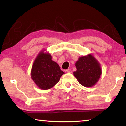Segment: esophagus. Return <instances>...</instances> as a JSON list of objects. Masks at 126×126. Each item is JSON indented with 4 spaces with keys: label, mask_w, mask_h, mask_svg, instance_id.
I'll return each instance as SVG.
<instances>
[{
    "label": "esophagus",
    "mask_w": 126,
    "mask_h": 126,
    "mask_svg": "<svg viewBox=\"0 0 126 126\" xmlns=\"http://www.w3.org/2000/svg\"><path fill=\"white\" fill-rule=\"evenodd\" d=\"M66 72H67V73H72V71H71V69H68L66 70Z\"/></svg>",
    "instance_id": "obj_1"
}]
</instances>
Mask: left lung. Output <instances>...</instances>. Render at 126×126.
<instances>
[{"label":"left lung","mask_w":126,"mask_h":126,"mask_svg":"<svg viewBox=\"0 0 126 126\" xmlns=\"http://www.w3.org/2000/svg\"><path fill=\"white\" fill-rule=\"evenodd\" d=\"M75 65L77 71L73 75L83 86L93 87L99 80L102 74L101 65L91 54L79 57Z\"/></svg>","instance_id":"8db88e82"}]
</instances>
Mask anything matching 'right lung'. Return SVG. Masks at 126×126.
<instances>
[{"label": "right lung", "instance_id": "right-lung-1", "mask_svg": "<svg viewBox=\"0 0 126 126\" xmlns=\"http://www.w3.org/2000/svg\"><path fill=\"white\" fill-rule=\"evenodd\" d=\"M42 50L36 57L31 73V78L40 89L47 90L54 87L64 74L53 61L50 53Z\"/></svg>", "mask_w": 126, "mask_h": 126}]
</instances>
